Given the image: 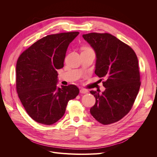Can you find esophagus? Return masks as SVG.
<instances>
[{"instance_id":"1","label":"esophagus","mask_w":157,"mask_h":157,"mask_svg":"<svg viewBox=\"0 0 157 157\" xmlns=\"http://www.w3.org/2000/svg\"><path fill=\"white\" fill-rule=\"evenodd\" d=\"M80 92L81 94H87L88 92V91L87 90H85V89H80Z\"/></svg>"}]
</instances>
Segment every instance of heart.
<instances>
[{"label": "heart", "instance_id": "heart-1", "mask_svg": "<svg viewBox=\"0 0 157 157\" xmlns=\"http://www.w3.org/2000/svg\"><path fill=\"white\" fill-rule=\"evenodd\" d=\"M85 50H88V48H86V49H85Z\"/></svg>", "mask_w": 157, "mask_h": 157}]
</instances>
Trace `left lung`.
<instances>
[{"label":"left lung","mask_w":157,"mask_h":157,"mask_svg":"<svg viewBox=\"0 0 157 157\" xmlns=\"http://www.w3.org/2000/svg\"><path fill=\"white\" fill-rule=\"evenodd\" d=\"M96 56L95 73L105 77V91H90L96 103L90 109L93 117L102 124L120 121L130 111L140 88L138 60L129 46L109 33L82 35Z\"/></svg>","instance_id":"1"}]
</instances>
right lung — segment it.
Here are the masks:
<instances>
[{
  "instance_id": "add662e5",
  "label": "right lung",
  "mask_w": 157,
  "mask_h": 157,
  "mask_svg": "<svg viewBox=\"0 0 157 157\" xmlns=\"http://www.w3.org/2000/svg\"><path fill=\"white\" fill-rule=\"evenodd\" d=\"M78 32L47 35L19 57L16 89L25 111L35 121L51 125L63 116L68 101L77 97L75 85L57 86L58 69L63 67L69 44Z\"/></svg>"
}]
</instances>
